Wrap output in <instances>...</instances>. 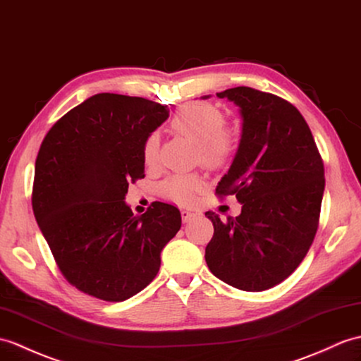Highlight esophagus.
I'll return each mask as SVG.
<instances>
[{
  "instance_id": "obj_1",
  "label": "esophagus",
  "mask_w": 361,
  "mask_h": 361,
  "mask_svg": "<svg viewBox=\"0 0 361 361\" xmlns=\"http://www.w3.org/2000/svg\"><path fill=\"white\" fill-rule=\"evenodd\" d=\"M181 219H183V223H189L190 220L195 219V214L190 211H181Z\"/></svg>"
}]
</instances>
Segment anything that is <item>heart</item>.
Segmentation results:
<instances>
[{
	"label": "heart",
	"instance_id": "1",
	"mask_svg": "<svg viewBox=\"0 0 361 361\" xmlns=\"http://www.w3.org/2000/svg\"><path fill=\"white\" fill-rule=\"evenodd\" d=\"M171 129L197 142V161L209 169H223L231 164L240 149V130L235 126L226 124L223 112L211 103L184 104L172 116ZM158 147L160 138L155 132L149 133L142 145V160L147 166L155 164ZM203 184L200 173L171 175L160 184V194L175 203L188 204Z\"/></svg>",
	"mask_w": 361,
	"mask_h": 361
}]
</instances>
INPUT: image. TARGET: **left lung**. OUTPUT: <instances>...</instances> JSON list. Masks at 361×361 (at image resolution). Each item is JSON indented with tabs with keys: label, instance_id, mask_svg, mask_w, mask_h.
Returning <instances> with one entry per match:
<instances>
[{
	"label": "left lung",
	"instance_id": "obj_1",
	"mask_svg": "<svg viewBox=\"0 0 361 361\" xmlns=\"http://www.w3.org/2000/svg\"><path fill=\"white\" fill-rule=\"evenodd\" d=\"M216 97L240 107L243 132L215 194L235 195L243 207L226 221L206 212L214 237L204 258L231 286L266 290L286 280L312 245L324 190L323 160L303 115L286 99L245 86Z\"/></svg>",
	"mask_w": 361,
	"mask_h": 361
}]
</instances>
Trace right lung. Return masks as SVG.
I'll list each match as a JSON object with an SVG mask.
<instances>
[{"mask_svg": "<svg viewBox=\"0 0 361 361\" xmlns=\"http://www.w3.org/2000/svg\"><path fill=\"white\" fill-rule=\"evenodd\" d=\"M169 109L140 97L97 94L58 120L35 161L32 209L58 269L78 290L124 301L160 271L163 247L181 228L175 206L142 215L124 203L145 178L142 145Z\"/></svg>", "mask_w": 361, "mask_h": 361, "instance_id": "add662e5", "label": "right lung"}]
</instances>
